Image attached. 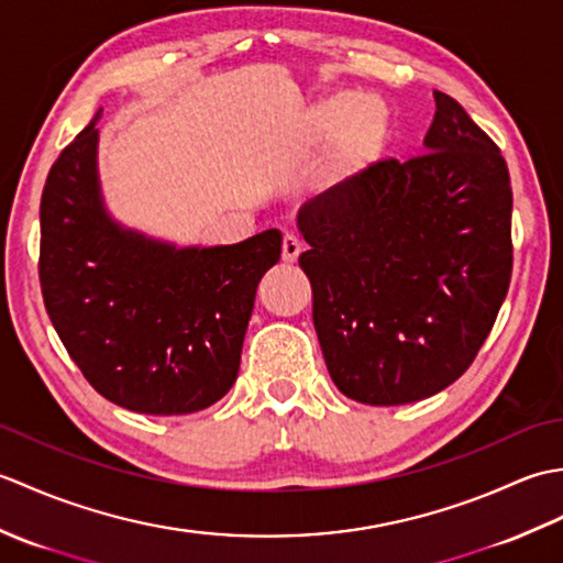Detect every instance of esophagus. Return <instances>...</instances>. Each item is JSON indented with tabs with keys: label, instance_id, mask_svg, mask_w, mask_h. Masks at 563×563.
I'll return each mask as SVG.
<instances>
[{
	"label": "esophagus",
	"instance_id": "1",
	"mask_svg": "<svg viewBox=\"0 0 563 563\" xmlns=\"http://www.w3.org/2000/svg\"><path fill=\"white\" fill-rule=\"evenodd\" d=\"M300 254H302V242L295 234L288 232V234L283 236V261L285 263H295Z\"/></svg>",
	"mask_w": 563,
	"mask_h": 563
}]
</instances>
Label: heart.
Segmentation results:
<instances>
[{
  "label": "heart",
  "instance_id": "1",
  "mask_svg": "<svg viewBox=\"0 0 563 563\" xmlns=\"http://www.w3.org/2000/svg\"><path fill=\"white\" fill-rule=\"evenodd\" d=\"M387 130L389 118L379 101L336 93L305 115L302 142L312 147L339 137L331 174L336 181H353L379 159Z\"/></svg>",
  "mask_w": 563,
  "mask_h": 563
}]
</instances>
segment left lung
Returning <instances> with one entry per match:
<instances>
[{
    "label": "left lung",
    "instance_id": "obj_1",
    "mask_svg": "<svg viewBox=\"0 0 563 563\" xmlns=\"http://www.w3.org/2000/svg\"><path fill=\"white\" fill-rule=\"evenodd\" d=\"M433 97L423 154L377 162L297 214L329 375L369 406L421 401L460 379L510 285L504 154L457 101Z\"/></svg>",
    "mask_w": 563,
    "mask_h": 563
}]
</instances>
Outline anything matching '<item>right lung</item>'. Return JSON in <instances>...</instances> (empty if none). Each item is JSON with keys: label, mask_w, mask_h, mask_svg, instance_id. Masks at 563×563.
<instances>
[{"label": "right lung", "mask_w": 563, "mask_h": 563, "mask_svg": "<svg viewBox=\"0 0 563 563\" xmlns=\"http://www.w3.org/2000/svg\"><path fill=\"white\" fill-rule=\"evenodd\" d=\"M99 113L59 152L41 196V292L59 341L101 397L178 416L232 389L256 288L280 258L266 230L176 249L123 230L97 176Z\"/></svg>", "instance_id": "obj_1"}]
</instances>
